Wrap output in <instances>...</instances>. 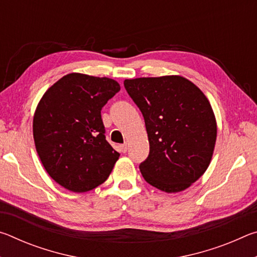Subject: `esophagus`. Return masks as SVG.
<instances>
[{"mask_svg": "<svg viewBox=\"0 0 257 257\" xmlns=\"http://www.w3.org/2000/svg\"><path fill=\"white\" fill-rule=\"evenodd\" d=\"M119 150H120V152H122V153H125V152L128 151V145H127V144L120 145V146H119Z\"/></svg>", "mask_w": 257, "mask_h": 257, "instance_id": "esophagus-1", "label": "esophagus"}]
</instances>
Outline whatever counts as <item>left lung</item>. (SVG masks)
<instances>
[{
    "label": "left lung",
    "instance_id": "1",
    "mask_svg": "<svg viewBox=\"0 0 257 257\" xmlns=\"http://www.w3.org/2000/svg\"><path fill=\"white\" fill-rule=\"evenodd\" d=\"M124 88L145 120L150 154L139 164L155 188L178 193L210 165L216 141L212 106L198 87L181 76L125 79Z\"/></svg>",
    "mask_w": 257,
    "mask_h": 257
}]
</instances>
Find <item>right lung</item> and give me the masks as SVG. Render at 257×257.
<instances>
[{"instance_id": "add662e5", "label": "right lung", "mask_w": 257, "mask_h": 257, "mask_svg": "<svg viewBox=\"0 0 257 257\" xmlns=\"http://www.w3.org/2000/svg\"><path fill=\"white\" fill-rule=\"evenodd\" d=\"M120 90L110 78L69 73L43 95L33 120L35 146L46 172L75 193L105 181L120 154L105 139L101 110Z\"/></svg>"}]
</instances>
